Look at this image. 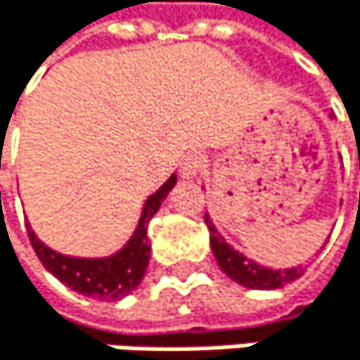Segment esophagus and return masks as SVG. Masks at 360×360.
<instances>
[{
	"instance_id": "34e87169",
	"label": "esophagus",
	"mask_w": 360,
	"mask_h": 360,
	"mask_svg": "<svg viewBox=\"0 0 360 360\" xmlns=\"http://www.w3.org/2000/svg\"><path fill=\"white\" fill-rule=\"evenodd\" d=\"M204 165H206V158H204L202 154L193 152V154L184 156L182 165H180V172H182L184 178H195L197 174H200V172L204 169Z\"/></svg>"
}]
</instances>
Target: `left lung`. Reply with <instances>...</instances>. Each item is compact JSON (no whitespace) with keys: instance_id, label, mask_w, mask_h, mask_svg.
I'll list each match as a JSON object with an SVG mask.
<instances>
[{"instance_id":"8db88e82","label":"left lung","mask_w":360,"mask_h":360,"mask_svg":"<svg viewBox=\"0 0 360 360\" xmlns=\"http://www.w3.org/2000/svg\"><path fill=\"white\" fill-rule=\"evenodd\" d=\"M206 225L210 231V247H212L214 259L231 281H236L251 290H277V288H283L285 283L296 281L302 275V266H292L281 271V268H266L257 264L255 259H249L247 255H243L240 251H236L231 245L225 243V238L217 231L210 214H206Z\"/></svg>"}]
</instances>
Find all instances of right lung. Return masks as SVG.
<instances>
[{
  "label": "right lung",
  "instance_id": "add662e5",
  "mask_svg": "<svg viewBox=\"0 0 360 360\" xmlns=\"http://www.w3.org/2000/svg\"><path fill=\"white\" fill-rule=\"evenodd\" d=\"M176 180H178L176 174H172L163 186L148 197L131 240L113 255H107V257L64 255L46 247L36 236V231L27 227L30 240L38 259L53 277H58L62 283H66L70 290L79 294L92 296L98 300H120L124 296H129L141 283L148 262H150L148 223L158 212L160 204L165 202V197L174 188Z\"/></svg>",
  "mask_w": 360,
  "mask_h": 360
}]
</instances>
